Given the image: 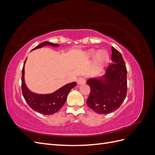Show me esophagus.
I'll return each instance as SVG.
<instances>
[{
    "label": "esophagus",
    "mask_w": 155,
    "mask_h": 155,
    "mask_svg": "<svg viewBox=\"0 0 155 155\" xmlns=\"http://www.w3.org/2000/svg\"><path fill=\"white\" fill-rule=\"evenodd\" d=\"M85 83V80L83 78H79L77 79V83L78 85H82V84H84Z\"/></svg>",
    "instance_id": "34e87169"
}]
</instances>
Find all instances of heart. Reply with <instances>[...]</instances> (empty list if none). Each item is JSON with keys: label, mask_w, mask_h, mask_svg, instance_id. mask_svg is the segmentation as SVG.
I'll return each mask as SVG.
<instances>
[{"label": "heart", "mask_w": 155, "mask_h": 155, "mask_svg": "<svg viewBox=\"0 0 155 155\" xmlns=\"http://www.w3.org/2000/svg\"><path fill=\"white\" fill-rule=\"evenodd\" d=\"M94 54L95 51L93 50L88 51V55L89 56H92L94 55ZM95 59L97 64H99L101 67H104L109 61V55L107 51L102 50L97 54Z\"/></svg>", "instance_id": "obj_1"}]
</instances>
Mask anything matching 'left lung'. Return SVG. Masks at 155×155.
Segmentation results:
<instances>
[{
	"mask_svg": "<svg viewBox=\"0 0 155 155\" xmlns=\"http://www.w3.org/2000/svg\"><path fill=\"white\" fill-rule=\"evenodd\" d=\"M112 61L105 74L100 78H91L87 83L91 92L87 105L96 113L107 114L117 110L124 102L127 91V68L122 55L112 46Z\"/></svg>",
	"mask_w": 155,
	"mask_h": 155,
	"instance_id": "obj_1",
	"label": "left lung"
}]
</instances>
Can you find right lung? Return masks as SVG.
Returning <instances> with one entry per match:
<instances>
[{
	"instance_id": "obj_1",
	"label": "right lung",
	"mask_w": 155,
	"mask_h": 155,
	"mask_svg": "<svg viewBox=\"0 0 155 155\" xmlns=\"http://www.w3.org/2000/svg\"><path fill=\"white\" fill-rule=\"evenodd\" d=\"M46 45H50L58 47V44H54L48 41L41 43L32 50L43 47ZM26 59L23 65L22 70V92L25 101L33 110L45 115H51L59 111L61 109L67 100L68 94L72 88L77 85L76 82L68 83L55 91L48 94H38L31 92L27 88L25 82V64Z\"/></svg>"
}]
</instances>
